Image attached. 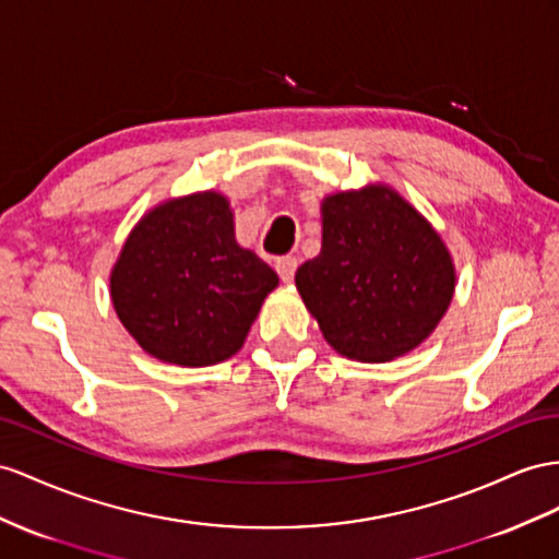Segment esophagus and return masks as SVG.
<instances>
[{
    "label": "esophagus",
    "instance_id": "obj_1",
    "mask_svg": "<svg viewBox=\"0 0 559 559\" xmlns=\"http://www.w3.org/2000/svg\"><path fill=\"white\" fill-rule=\"evenodd\" d=\"M276 271L283 283H290L295 278V271H297V257L293 254H285L281 260H276Z\"/></svg>",
    "mask_w": 559,
    "mask_h": 559
}]
</instances>
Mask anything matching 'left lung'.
<instances>
[{
  "instance_id": "left-lung-1",
  "label": "left lung",
  "mask_w": 559,
  "mask_h": 559,
  "mask_svg": "<svg viewBox=\"0 0 559 559\" xmlns=\"http://www.w3.org/2000/svg\"><path fill=\"white\" fill-rule=\"evenodd\" d=\"M328 345L356 361L418 347L447 313L455 271L439 234L384 186L323 200L321 254L295 274Z\"/></svg>"
}]
</instances>
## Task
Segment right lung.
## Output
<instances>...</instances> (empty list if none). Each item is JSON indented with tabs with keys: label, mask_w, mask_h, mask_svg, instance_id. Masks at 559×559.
<instances>
[{
	"label": "right lung",
	"mask_w": 559,
	"mask_h": 559,
	"mask_svg": "<svg viewBox=\"0 0 559 559\" xmlns=\"http://www.w3.org/2000/svg\"><path fill=\"white\" fill-rule=\"evenodd\" d=\"M276 271L234 236V214L219 193L155 207L127 238L110 276L122 325L155 359L212 366L234 356Z\"/></svg>",
	"instance_id": "right-lung-1"
}]
</instances>
